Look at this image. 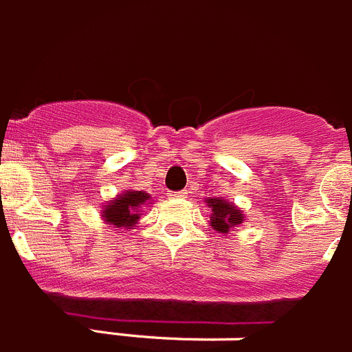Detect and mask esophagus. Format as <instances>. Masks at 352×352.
<instances>
[{
    "label": "esophagus",
    "instance_id": "esophagus-1",
    "mask_svg": "<svg viewBox=\"0 0 352 352\" xmlns=\"http://www.w3.org/2000/svg\"><path fill=\"white\" fill-rule=\"evenodd\" d=\"M169 196L173 197V199H183V197L188 196L187 190H178V192H169Z\"/></svg>",
    "mask_w": 352,
    "mask_h": 352
}]
</instances>
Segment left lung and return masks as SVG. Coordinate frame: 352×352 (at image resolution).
Wrapping results in <instances>:
<instances>
[{
	"mask_svg": "<svg viewBox=\"0 0 352 352\" xmlns=\"http://www.w3.org/2000/svg\"><path fill=\"white\" fill-rule=\"evenodd\" d=\"M208 206H212V217L210 222L212 226L219 231V233H228L230 228L236 226L242 222V212L236 206L230 205L222 199H208L206 201Z\"/></svg>",
	"mask_w": 352,
	"mask_h": 352,
	"instance_id": "8db88e82",
	"label": "left lung"
}]
</instances>
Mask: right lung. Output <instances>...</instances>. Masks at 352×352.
I'll return each instance as SVG.
<instances>
[{
  "mask_svg": "<svg viewBox=\"0 0 352 352\" xmlns=\"http://www.w3.org/2000/svg\"><path fill=\"white\" fill-rule=\"evenodd\" d=\"M147 201H149V194H144L140 190L126 192L116 201L104 205V221L116 228H131L140 219L139 212L142 205H147Z\"/></svg>",
  "mask_w": 352,
  "mask_h": 352,
  "instance_id": "add662e5",
  "label": "right lung"
}]
</instances>
